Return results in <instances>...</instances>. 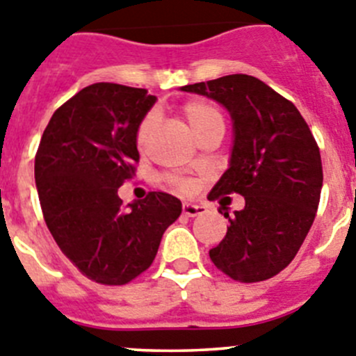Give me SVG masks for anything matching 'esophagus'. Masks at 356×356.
<instances>
[{"mask_svg":"<svg viewBox=\"0 0 356 356\" xmlns=\"http://www.w3.org/2000/svg\"><path fill=\"white\" fill-rule=\"evenodd\" d=\"M181 210H184V213L187 215V217H197V215L207 211V207H203V204H194V203H184Z\"/></svg>","mask_w":356,"mask_h":356,"instance_id":"34e87169","label":"esophagus"}]
</instances>
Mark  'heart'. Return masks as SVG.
<instances>
[{"label":"heart","instance_id":"b5f03b06","mask_svg":"<svg viewBox=\"0 0 356 356\" xmlns=\"http://www.w3.org/2000/svg\"><path fill=\"white\" fill-rule=\"evenodd\" d=\"M181 111H184L187 122L191 123L192 130L197 134V138H201L203 134L210 132V130L213 129L224 130V125H226V123H224V114L220 113V109H218L215 104L208 102V100H188V102L184 104ZM156 123H159V114H156V111H148V113L143 116L138 129H136V145H138L139 149H145L146 146H148L149 138H152V134L155 132L156 129ZM165 180H168L169 185L180 188V191L188 188V184L184 178H180V176L168 175L165 176Z\"/></svg>","mask_w":356,"mask_h":356}]
</instances>
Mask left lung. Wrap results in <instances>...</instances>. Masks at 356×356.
Segmentation results:
<instances>
[{
    "label": "left lung",
    "mask_w": 356,
    "mask_h": 356,
    "mask_svg": "<svg viewBox=\"0 0 356 356\" xmlns=\"http://www.w3.org/2000/svg\"><path fill=\"white\" fill-rule=\"evenodd\" d=\"M222 104L233 118L229 169L210 200L240 194L226 236L210 250L220 272L238 282H261L286 268L304 243L323 187L318 143L291 100L247 74L181 88ZM222 213V211H220Z\"/></svg>",
    "instance_id": "left-lung-1"
}]
</instances>
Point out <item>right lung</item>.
<instances>
[{
    "label": "right lung",
    "mask_w": 356,
    "mask_h": 356,
    "mask_svg": "<svg viewBox=\"0 0 356 356\" xmlns=\"http://www.w3.org/2000/svg\"><path fill=\"white\" fill-rule=\"evenodd\" d=\"M155 97L143 88L95 83L52 114L35 155L45 224L83 275L123 286L149 268L178 197L149 192L123 207L118 188L136 176V129Z\"/></svg>",
    "instance_id": "right-lung-1"
}]
</instances>
